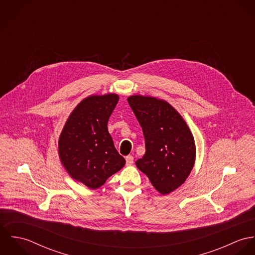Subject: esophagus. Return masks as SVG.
Segmentation results:
<instances>
[{
    "label": "esophagus",
    "mask_w": 255,
    "mask_h": 255,
    "mask_svg": "<svg viewBox=\"0 0 255 255\" xmlns=\"http://www.w3.org/2000/svg\"><path fill=\"white\" fill-rule=\"evenodd\" d=\"M126 161H127V165L130 166L133 163V157L131 155H128V156L126 157Z\"/></svg>",
    "instance_id": "esophagus-1"
}]
</instances>
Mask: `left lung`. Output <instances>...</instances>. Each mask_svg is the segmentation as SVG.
Here are the masks:
<instances>
[{"mask_svg": "<svg viewBox=\"0 0 255 255\" xmlns=\"http://www.w3.org/2000/svg\"><path fill=\"white\" fill-rule=\"evenodd\" d=\"M128 102L145 139V154L136 167L163 195L169 194L188 178L196 156L193 135L181 114L165 100L132 95Z\"/></svg>", "mask_w": 255, "mask_h": 255, "instance_id": "1", "label": "left lung"}]
</instances>
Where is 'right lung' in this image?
Here are the masks:
<instances>
[{"label": "right lung", "mask_w": 255, "mask_h": 255, "mask_svg": "<svg viewBox=\"0 0 255 255\" xmlns=\"http://www.w3.org/2000/svg\"><path fill=\"white\" fill-rule=\"evenodd\" d=\"M118 101L115 93L84 98L69 116L59 137L64 168L73 180L91 189L102 186L126 165L107 128Z\"/></svg>", "instance_id": "obj_1"}]
</instances>
